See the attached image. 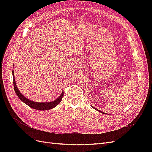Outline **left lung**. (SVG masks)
<instances>
[{
	"mask_svg": "<svg viewBox=\"0 0 152 152\" xmlns=\"http://www.w3.org/2000/svg\"><path fill=\"white\" fill-rule=\"evenodd\" d=\"M96 110H97V111H98V112H101V113H103V114H104L105 113H104V112H102V111H100V110H98L97 108H94V107H93Z\"/></svg>",
	"mask_w": 152,
	"mask_h": 152,
	"instance_id": "left-lung-1",
	"label": "left lung"
}]
</instances>
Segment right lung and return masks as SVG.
<instances>
[{
    "label": "right lung",
    "instance_id": "1",
    "mask_svg": "<svg viewBox=\"0 0 152 152\" xmlns=\"http://www.w3.org/2000/svg\"><path fill=\"white\" fill-rule=\"evenodd\" d=\"M12 76H13L14 89H15V91L16 95L18 96V98L21 99V102H23L29 106L30 107L34 108L35 110H50L54 107H56V106L61 102L62 98L63 97V91L62 92L61 94L59 96L56 100L53 101V102H50L39 103V102H33V101H31L28 99L26 98L17 88L15 79V73H14V71H12Z\"/></svg>",
    "mask_w": 152,
    "mask_h": 152
}]
</instances>
